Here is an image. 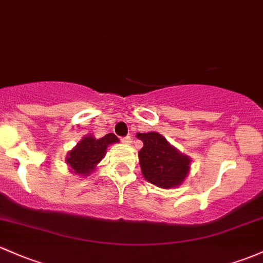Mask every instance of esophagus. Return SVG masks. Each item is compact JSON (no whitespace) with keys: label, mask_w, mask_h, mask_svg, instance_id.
<instances>
[{"label":"esophagus","mask_w":263,"mask_h":263,"mask_svg":"<svg viewBox=\"0 0 263 263\" xmlns=\"http://www.w3.org/2000/svg\"><path fill=\"white\" fill-rule=\"evenodd\" d=\"M121 142H123L124 144H130V143H132V138H130V137L121 138Z\"/></svg>","instance_id":"esophagus-1"}]
</instances>
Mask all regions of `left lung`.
Returning a JSON list of instances; mask_svg holds the SVG:
<instances>
[{"instance_id":"left-lung-1","label":"left lung","mask_w":263,"mask_h":263,"mask_svg":"<svg viewBox=\"0 0 263 263\" xmlns=\"http://www.w3.org/2000/svg\"><path fill=\"white\" fill-rule=\"evenodd\" d=\"M137 138L143 142L138 153L143 177L163 189L179 187L191 171V158L157 132L138 133Z\"/></svg>"}]
</instances>
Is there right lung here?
Segmentation results:
<instances>
[{"mask_svg": "<svg viewBox=\"0 0 263 263\" xmlns=\"http://www.w3.org/2000/svg\"><path fill=\"white\" fill-rule=\"evenodd\" d=\"M118 142L119 139L112 133L99 139L91 134L85 135L66 154V164L69 165L70 172L78 176H90L95 171L98 163L105 157L106 149L110 144Z\"/></svg>", "mask_w": 263, "mask_h": 263, "instance_id": "1", "label": "right lung"}]
</instances>
